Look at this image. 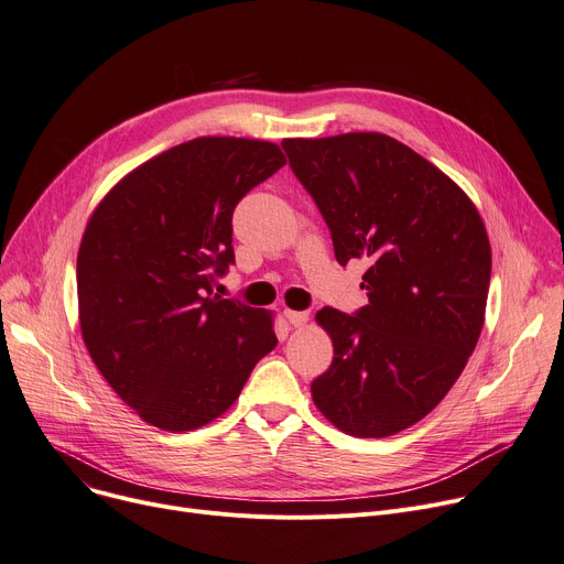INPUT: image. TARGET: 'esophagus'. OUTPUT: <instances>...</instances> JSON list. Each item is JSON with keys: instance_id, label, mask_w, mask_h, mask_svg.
Segmentation results:
<instances>
[{"instance_id": "34e87169", "label": "esophagus", "mask_w": 564, "mask_h": 564, "mask_svg": "<svg viewBox=\"0 0 564 564\" xmlns=\"http://www.w3.org/2000/svg\"><path fill=\"white\" fill-rule=\"evenodd\" d=\"M283 315H285L288 324H290V326H294V328H302V326H306V324H308V313L285 308V311H283Z\"/></svg>"}]
</instances>
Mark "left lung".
Here are the masks:
<instances>
[{"instance_id":"1","label":"left lung","mask_w":564,"mask_h":564,"mask_svg":"<svg viewBox=\"0 0 564 564\" xmlns=\"http://www.w3.org/2000/svg\"><path fill=\"white\" fill-rule=\"evenodd\" d=\"M281 144L337 262H369L367 306L315 315L333 362L313 381V401L347 435H394L429 415L476 349L492 272L485 224L456 181L386 133Z\"/></svg>"}]
</instances>
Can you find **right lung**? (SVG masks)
Wrapping results in <instances>:
<instances>
[{"mask_svg":"<svg viewBox=\"0 0 564 564\" xmlns=\"http://www.w3.org/2000/svg\"><path fill=\"white\" fill-rule=\"evenodd\" d=\"M285 165L279 144L204 135L138 165L93 210L79 324L106 383L161 431L210 424L276 347L274 315L213 294L236 204Z\"/></svg>","mask_w":564,"mask_h":564,"instance_id":"1","label":"right lung"}]
</instances>
